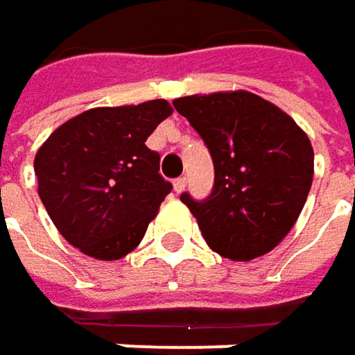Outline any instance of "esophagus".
Instances as JSON below:
<instances>
[{
	"mask_svg": "<svg viewBox=\"0 0 355 355\" xmlns=\"http://www.w3.org/2000/svg\"><path fill=\"white\" fill-rule=\"evenodd\" d=\"M186 184H188V180H186V178H178V180L173 182V190H175L178 194H182V192L186 190Z\"/></svg>",
	"mask_w": 355,
	"mask_h": 355,
	"instance_id": "esophagus-1",
	"label": "esophagus"
}]
</instances>
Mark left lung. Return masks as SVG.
Returning <instances> with one entry per match:
<instances>
[{"label":"left lung","instance_id":"obj_1","mask_svg":"<svg viewBox=\"0 0 355 355\" xmlns=\"http://www.w3.org/2000/svg\"><path fill=\"white\" fill-rule=\"evenodd\" d=\"M173 107L213 157L211 196H180L209 248L240 263L270 252L297 221L312 186L314 150L306 132L248 90L180 96Z\"/></svg>","mask_w":355,"mask_h":355}]
</instances>
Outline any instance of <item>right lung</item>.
<instances>
[{
	"label": "right lung",
	"instance_id": "right-lung-1",
	"mask_svg": "<svg viewBox=\"0 0 355 355\" xmlns=\"http://www.w3.org/2000/svg\"><path fill=\"white\" fill-rule=\"evenodd\" d=\"M171 113L165 98L94 107L37 150L39 196L58 232L87 257L119 261L132 252L171 192L159 153L144 144Z\"/></svg>",
	"mask_w": 355,
	"mask_h": 355
}]
</instances>
